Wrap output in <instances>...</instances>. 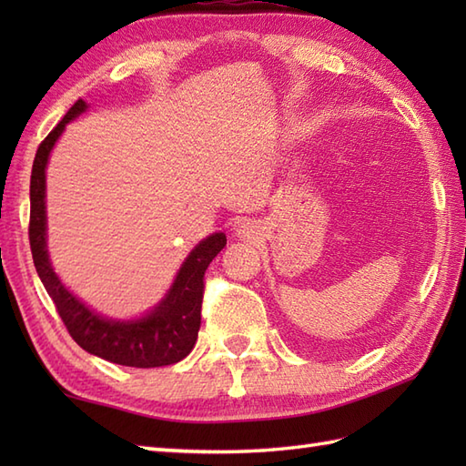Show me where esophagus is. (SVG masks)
I'll return each mask as SVG.
<instances>
[{"instance_id":"obj_1","label":"esophagus","mask_w":466,"mask_h":466,"mask_svg":"<svg viewBox=\"0 0 466 466\" xmlns=\"http://www.w3.org/2000/svg\"><path fill=\"white\" fill-rule=\"evenodd\" d=\"M234 234H236V238H238V240L256 242L260 238V228L250 220H242V222H238V226H236Z\"/></svg>"}]
</instances>
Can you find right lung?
I'll list each match as a JSON object with an SVG mask.
<instances>
[{"label":"right lung","instance_id":"obj_1","mask_svg":"<svg viewBox=\"0 0 466 466\" xmlns=\"http://www.w3.org/2000/svg\"><path fill=\"white\" fill-rule=\"evenodd\" d=\"M87 110L84 100H77L46 140L39 144L32 182H29V246L39 280L62 316L67 332L86 352L100 359L134 366V369H156L176 364L186 359L198 340L200 310L204 294V272L218 252L226 246V234L214 232L198 242L186 256L180 270L164 299L150 312L132 320H114L97 314L69 292L56 274L47 254V214H46V167L59 136L66 126Z\"/></svg>","mask_w":466,"mask_h":466}]
</instances>
